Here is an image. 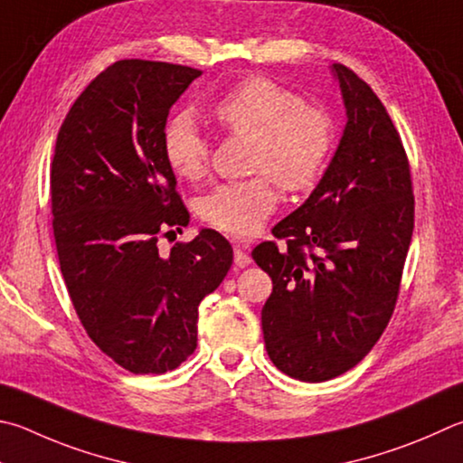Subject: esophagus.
<instances>
[{
	"instance_id": "34e87169",
	"label": "esophagus",
	"mask_w": 463,
	"mask_h": 463,
	"mask_svg": "<svg viewBox=\"0 0 463 463\" xmlns=\"http://www.w3.org/2000/svg\"><path fill=\"white\" fill-rule=\"evenodd\" d=\"M250 263V257L242 245H234V265L247 267Z\"/></svg>"
}]
</instances>
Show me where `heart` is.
Masks as SVG:
<instances>
[{"label":"heart","mask_w":463,"mask_h":463,"mask_svg":"<svg viewBox=\"0 0 463 463\" xmlns=\"http://www.w3.org/2000/svg\"><path fill=\"white\" fill-rule=\"evenodd\" d=\"M210 115L232 137L250 139L242 182L218 184L200 198V218L231 237H250L277 206L273 180L285 192L316 188L330 165L334 123L326 109L304 103L296 90L267 77H249L216 100ZM165 164L184 180L203 178L208 139L186 111L172 115L162 131Z\"/></svg>","instance_id":"heart-1"}]
</instances>
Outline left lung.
Returning a JSON list of instances; mask_svg holds the SVG:
<instances>
[{"mask_svg":"<svg viewBox=\"0 0 463 463\" xmlns=\"http://www.w3.org/2000/svg\"><path fill=\"white\" fill-rule=\"evenodd\" d=\"M348 123L332 164L304 204L253 249L273 291L265 348L281 373L324 383L356 366L397 306L415 224L405 146L381 99L340 62Z\"/></svg>","mask_w":463,"mask_h":463,"instance_id":"8db88e82","label":"left lung"}]
</instances>
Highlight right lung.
Instances as JSON below:
<instances>
[{
	"mask_svg": "<svg viewBox=\"0 0 463 463\" xmlns=\"http://www.w3.org/2000/svg\"><path fill=\"white\" fill-rule=\"evenodd\" d=\"M203 71L128 58L97 74L58 131L50 206L58 263L82 327L133 374L178 368L198 344V306L222 283L232 247L200 231L159 253L188 210L165 164L170 107Z\"/></svg>",
	"mask_w": 463,
	"mask_h": 463,
	"instance_id": "add662e5",
	"label": "right lung"
}]
</instances>
